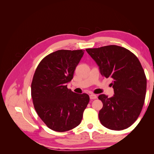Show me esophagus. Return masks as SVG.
Listing matches in <instances>:
<instances>
[{
    "label": "esophagus",
    "mask_w": 154,
    "mask_h": 154,
    "mask_svg": "<svg viewBox=\"0 0 154 154\" xmlns=\"http://www.w3.org/2000/svg\"><path fill=\"white\" fill-rule=\"evenodd\" d=\"M97 97V96L96 95V94H91L90 95V98L91 99V100H94V99H96Z\"/></svg>",
    "instance_id": "esophagus-1"
}]
</instances>
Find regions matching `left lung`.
I'll use <instances>...</instances> for the list:
<instances>
[{"label":"left lung","mask_w":154,"mask_h":154,"mask_svg":"<svg viewBox=\"0 0 154 154\" xmlns=\"http://www.w3.org/2000/svg\"><path fill=\"white\" fill-rule=\"evenodd\" d=\"M87 52L105 78H112L114 94L98 96L103 103L99 119L105 127L113 130L128 128L140 114L146 91V78L137 57L127 49L110 45L87 49Z\"/></svg>","instance_id":"8db88e82"}]
</instances>
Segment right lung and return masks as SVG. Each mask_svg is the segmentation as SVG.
I'll list each match as a JSON object with an SVG mask.
<instances>
[{"mask_svg":"<svg viewBox=\"0 0 154 154\" xmlns=\"http://www.w3.org/2000/svg\"><path fill=\"white\" fill-rule=\"evenodd\" d=\"M84 50H58L48 54L37 67L31 83L35 109L48 127L66 132L80 125L89 96L67 88Z\"/></svg>","mask_w":154,"mask_h":154,"instance_id":"1","label":"right lung"}]
</instances>
